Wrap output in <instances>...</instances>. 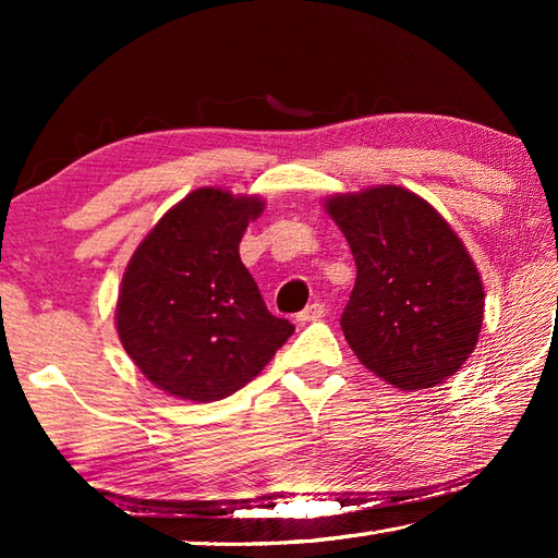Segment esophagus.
Returning a JSON list of instances; mask_svg holds the SVG:
<instances>
[{
    "mask_svg": "<svg viewBox=\"0 0 558 558\" xmlns=\"http://www.w3.org/2000/svg\"><path fill=\"white\" fill-rule=\"evenodd\" d=\"M324 314H326V306L314 302V304H310V306H306V310H302V312L298 314V322H300V324L318 322V318H324Z\"/></svg>",
    "mask_w": 558,
    "mask_h": 558,
    "instance_id": "1",
    "label": "esophagus"
}]
</instances>
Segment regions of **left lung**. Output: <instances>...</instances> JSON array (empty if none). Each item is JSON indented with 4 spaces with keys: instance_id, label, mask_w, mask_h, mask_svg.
<instances>
[{
    "instance_id": "8db88e82",
    "label": "left lung",
    "mask_w": 558,
    "mask_h": 558,
    "mask_svg": "<svg viewBox=\"0 0 558 558\" xmlns=\"http://www.w3.org/2000/svg\"><path fill=\"white\" fill-rule=\"evenodd\" d=\"M357 280L340 326L357 360L400 390L432 388L475 350L484 288L434 206L396 184L326 198Z\"/></svg>"
}]
</instances>
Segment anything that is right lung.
<instances>
[{"instance_id":"1","label":"right lung","mask_w":558,"mask_h":558,"mask_svg":"<svg viewBox=\"0 0 558 558\" xmlns=\"http://www.w3.org/2000/svg\"><path fill=\"white\" fill-rule=\"evenodd\" d=\"M258 196L201 186L158 220L124 270L117 333L150 384L182 400L232 396L294 333L240 258Z\"/></svg>"}]
</instances>
